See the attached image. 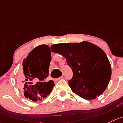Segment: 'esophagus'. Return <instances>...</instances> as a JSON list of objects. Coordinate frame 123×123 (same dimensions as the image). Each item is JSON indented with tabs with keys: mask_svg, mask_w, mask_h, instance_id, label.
Instances as JSON below:
<instances>
[{
	"mask_svg": "<svg viewBox=\"0 0 123 123\" xmlns=\"http://www.w3.org/2000/svg\"><path fill=\"white\" fill-rule=\"evenodd\" d=\"M61 78H62V77H59V78H55V81H58V80H60L61 79Z\"/></svg>",
	"mask_w": 123,
	"mask_h": 123,
	"instance_id": "1",
	"label": "esophagus"
}]
</instances>
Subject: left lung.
Returning a JSON list of instances; mask_svg holds the SVG:
<instances>
[{
    "instance_id": "obj_1",
    "label": "left lung",
    "mask_w": 123,
    "mask_h": 123,
    "mask_svg": "<svg viewBox=\"0 0 123 123\" xmlns=\"http://www.w3.org/2000/svg\"><path fill=\"white\" fill-rule=\"evenodd\" d=\"M67 61L73 72L69 81L72 92L85 100H92L103 93L111 77L107 55L98 46L87 42L60 43L51 46Z\"/></svg>"
}]
</instances>
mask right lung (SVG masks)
<instances>
[{
  "label": "right lung",
  "mask_w": 123,
  "mask_h": 123,
  "mask_svg": "<svg viewBox=\"0 0 123 123\" xmlns=\"http://www.w3.org/2000/svg\"><path fill=\"white\" fill-rule=\"evenodd\" d=\"M51 53L48 45L37 46L23 62V76L20 77L22 90L26 98L34 101L42 100L52 91L54 82L45 80L49 75Z\"/></svg>",
  "instance_id": "add662e5"
}]
</instances>
